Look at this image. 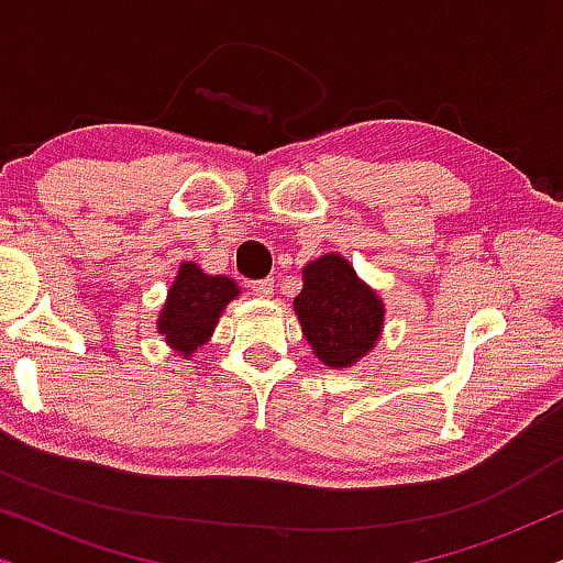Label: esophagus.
Returning a JSON list of instances; mask_svg holds the SVG:
<instances>
[{
    "label": "esophagus",
    "instance_id": "esophagus-1",
    "mask_svg": "<svg viewBox=\"0 0 563 563\" xmlns=\"http://www.w3.org/2000/svg\"><path fill=\"white\" fill-rule=\"evenodd\" d=\"M251 291L256 297H268L274 291V279H258V282H251Z\"/></svg>",
    "mask_w": 563,
    "mask_h": 563
}]
</instances>
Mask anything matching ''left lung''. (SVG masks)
<instances>
[{"instance_id":"1","label":"left lung","mask_w":563,"mask_h":563,"mask_svg":"<svg viewBox=\"0 0 563 563\" xmlns=\"http://www.w3.org/2000/svg\"><path fill=\"white\" fill-rule=\"evenodd\" d=\"M295 310L314 356L335 368L372 351L382 333L379 297L358 279L349 261L335 253L305 268V287L295 299Z\"/></svg>"}]
</instances>
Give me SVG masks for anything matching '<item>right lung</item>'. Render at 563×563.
I'll return each instance as SVG.
<instances>
[{"label": "right lung", "instance_id": "obj_1", "mask_svg": "<svg viewBox=\"0 0 563 563\" xmlns=\"http://www.w3.org/2000/svg\"><path fill=\"white\" fill-rule=\"evenodd\" d=\"M233 297H238V289L228 276H207L187 261L168 291L158 330L176 351L189 356L207 343L220 312Z\"/></svg>", "mask_w": 563, "mask_h": 563}]
</instances>
